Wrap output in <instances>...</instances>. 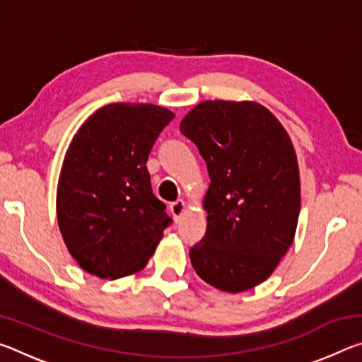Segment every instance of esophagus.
Masks as SVG:
<instances>
[{
	"mask_svg": "<svg viewBox=\"0 0 362 362\" xmlns=\"http://www.w3.org/2000/svg\"><path fill=\"white\" fill-rule=\"evenodd\" d=\"M185 209H187V204H185V201H182V199L175 201V203L169 206V211H170V214H173L175 222H179L180 217L183 216V212H185Z\"/></svg>",
	"mask_w": 362,
	"mask_h": 362,
	"instance_id": "1",
	"label": "esophagus"
}]
</instances>
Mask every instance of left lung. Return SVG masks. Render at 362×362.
I'll list each match as a JSON object with an SVG mask.
<instances>
[{
    "label": "left lung",
    "mask_w": 362,
    "mask_h": 362,
    "mask_svg": "<svg viewBox=\"0 0 362 362\" xmlns=\"http://www.w3.org/2000/svg\"><path fill=\"white\" fill-rule=\"evenodd\" d=\"M198 146L211 185L207 230L189 249L194 272L225 292L263 283L296 236L298 164L289 134L257 102L206 100L180 122Z\"/></svg>",
    "instance_id": "8db88e82"
}]
</instances>
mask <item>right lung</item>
I'll return each instance as SVG.
<instances>
[{
    "instance_id": "add662e5",
    "label": "right lung",
    "mask_w": 362,
    "mask_h": 362,
    "mask_svg": "<svg viewBox=\"0 0 362 362\" xmlns=\"http://www.w3.org/2000/svg\"><path fill=\"white\" fill-rule=\"evenodd\" d=\"M174 119L151 103H110L83 122L65 153L57 220L84 272L118 279L142 269L173 222L153 194L146 159Z\"/></svg>"
}]
</instances>
